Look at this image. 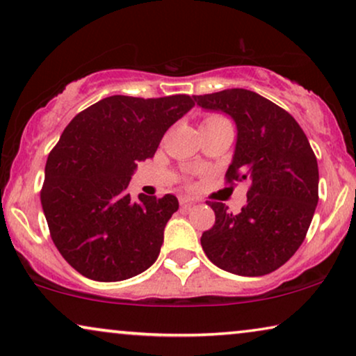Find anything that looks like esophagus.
Listing matches in <instances>:
<instances>
[{
    "label": "esophagus",
    "instance_id": "esophagus-1",
    "mask_svg": "<svg viewBox=\"0 0 356 356\" xmlns=\"http://www.w3.org/2000/svg\"><path fill=\"white\" fill-rule=\"evenodd\" d=\"M179 204H181V207H193L194 204H196V201H194L193 197H189V196H181L179 197Z\"/></svg>",
    "mask_w": 356,
    "mask_h": 356
}]
</instances>
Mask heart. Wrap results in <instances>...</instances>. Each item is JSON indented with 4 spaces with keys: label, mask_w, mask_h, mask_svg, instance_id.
Listing matches in <instances>:
<instances>
[{
    "label": "heart",
    "mask_w": 356,
    "mask_h": 356,
    "mask_svg": "<svg viewBox=\"0 0 356 356\" xmlns=\"http://www.w3.org/2000/svg\"><path fill=\"white\" fill-rule=\"evenodd\" d=\"M211 120H220V118H218V116H211V118H207L206 121H211Z\"/></svg>",
    "instance_id": "b5f03b06"
}]
</instances>
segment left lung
I'll return each instance as SVG.
<instances>
[{"instance_id": "obj_1", "label": "left lung", "mask_w": 356, "mask_h": 356, "mask_svg": "<svg viewBox=\"0 0 356 356\" xmlns=\"http://www.w3.org/2000/svg\"><path fill=\"white\" fill-rule=\"evenodd\" d=\"M204 110L236 124L228 181H251L240 213L211 202L216 223L201 236L213 264L236 275L259 277L284 266L303 243L318 206V160L293 116L246 89L194 95Z\"/></svg>"}]
</instances>
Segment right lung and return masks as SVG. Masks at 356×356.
<instances>
[{
    "label": "right lung",
    "mask_w": 356,
    "mask_h": 356,
    "mask_svg": "<svg viewBox=\"0 0 356 356\" xmlns=\"http://www.w3.org/2000/svg\"><path fill=\"white\" fill-rule=\"evenodd\" d=\"M194 106L189 95H111L76 115L48 155L40 193L51 240L87 279L120 282L157 261L173 194L131 197L138 162Z\"/></svg>",
    "instance_id": "add662e5"
}]
</instances>
